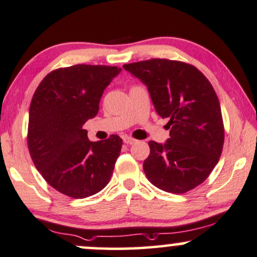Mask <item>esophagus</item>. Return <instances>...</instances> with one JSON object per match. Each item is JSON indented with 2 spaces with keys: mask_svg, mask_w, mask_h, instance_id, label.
<instances>
[{
  "mask_svg": "<svg viewBox=\"0 0 257 257\" xmlns=\"http://www.w3.org/2000/svg\"><path fill=\"white\" fill-rule=\"evenodd\" d=\"M122 140H124V143L126 145H133L137 143V140L135 139V138H131V137H124V139Z\"/></svg>",
  "mask_w": 257,
  "mask_h": 257,
  "instance_id": "34e87169",
  "label": "esophagus"
}]
</instances>
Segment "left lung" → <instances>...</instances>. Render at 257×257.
Here are the masks:
<instances>
[{
  "label": "left lung",
  "instance_id": "8db88e82",
  "mask_svg": "<svg viewBox=\"0 0 257 257\" xmlns=\"http://www.w3.org/2000/svg\"><path fill=\"white\" fill-rule=\"evenodd\" d=\"M147 85L156 112L168 118L165 145L150 141L144 172L156 188L172 193L192 190L209 177L224 147L225 128L213 87L195 66L168 59L124 65Z\"/></svg>",
  "mask_w": 257,
  "mask_h": 257
}]
</instances>
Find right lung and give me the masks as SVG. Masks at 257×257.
<instances>
[{
    "label": "right lung",
    "instance_id": "1",
    "mask_svg": "<svg viewBox=\"0 0 257 257\" xmlns=\"http://www.w3.org/2000/svg\"><path fill=\"white\" fill-rule=\"evenodd\" d=\"M121 68L75 65L52 70L33 94L28 148L36 168L55 190L85 198L112 176L122 140L116 135L92 143L82 128L98 112L104 89Z\"/></svg>",
    "mask_w": 257,
    "mask_h": 257
}]
</instances>
